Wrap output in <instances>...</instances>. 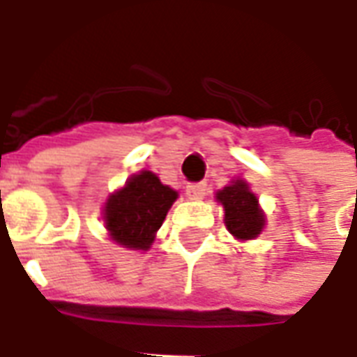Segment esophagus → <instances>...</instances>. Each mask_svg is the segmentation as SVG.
<instances>
[{"label": "esophagus", "instance_id": "34e87169", "mask_svg": "<svg viewBox=\"0 0 357 357\" xmlns=\"http://www.w3.org/2000/svg\"><path fill=\"white\" fill-rule=\"evenodd\" d=\"M185 195L191 201H201L206 195V183H189Z\"/></svg>", "mask_w": 357, "mask_h": 357}]
</instances>
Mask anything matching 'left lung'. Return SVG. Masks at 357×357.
Listing matches in <instances>:
<instances>
[{
    "label": "left lung",
    "instance_id": "8db88e82",
    "mask_svg": "<svg viewBox=\"0 0 357 357\" xmlns=\"http://www.w3.org/2000/svg\"><path fill=\"white\" fill-rule=\"evenodd\" d=\"M216 201L224 206L225 227L235 239L250 241L262 233L266 216L247 181H231L222 191H218Z\"/></svg>",
    "mask_w": 357,
    "mask_h": 357
}]
</instances>
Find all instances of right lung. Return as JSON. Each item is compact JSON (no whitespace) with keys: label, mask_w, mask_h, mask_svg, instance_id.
Instances as JSON below:
<instances>
[{"label":"right lung","mask_w":357,"mask_h":357,"mask_svg":"<svg viewBox=\"0 0 357 357\" xmlns=\"http://www.w3.org/2000/svg\"><path fill=\"white\" fill-rule=\"evenodd\" d=\"M178 191L164 185L156 174L143 170L126 181L105 202L102 220L110 239L132 250H149Z\"/></svg>","instance_id":"1"}]
</instances>
